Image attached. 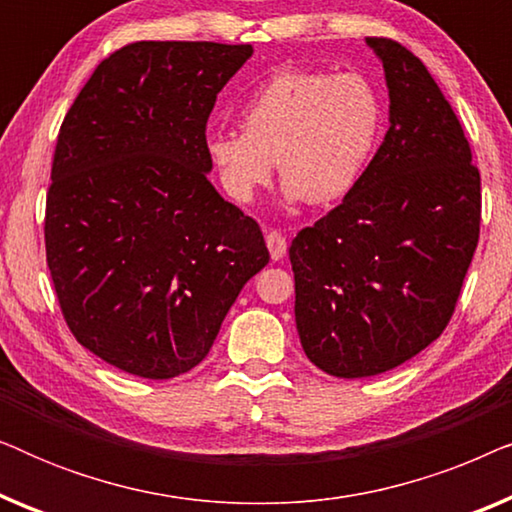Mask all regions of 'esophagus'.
Returning <instances> with one entry per match:
<instances>
[{"label": "esophagus", "instance_id": "esophagus-1", "mask_svg": "<svg viewBox=\"0 0 512 512\" xmlns=\"http://www.w3.org/2000/svg\"><path fill=\"white\" fill-rule=\"evenodd\" d=\"M265 242H268L272 261H282V258L286 256V249H289V242H286V237L279 233V230H270V233L265 235Z\"/></svg>", "mask_w": 512, "mask_h": 512}]
</instances>
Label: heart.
Returning <instances> with one entry per match:
<instances>
[{
	"label": "heart",
	"mask_w": 512,
	"mask_h": 512,
	"mask_svg": "<svg viewBox=\"0 0 512 512\" xmlns=\"http://www.w3.org/2000/svg\"><path fill=\"white\" fill-rule=\"evenodd\" d=\"M242 132L209 130L205 156L235 202H251L275 170L289 200L331 205L356 186L382 132V102L361 74L279 69L237 114Z\"/></svg>",
	"instance_id": "heart-1"
}]
</instances>
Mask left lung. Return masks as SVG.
<instances>
[{"instance_id": "1", "label": "left lung", "mask_w": 512, "mask_h": 512, "mask_svg": "<svg viewBox=\"0 0 512 512\" xmlns=\"http://www.w3.org/2000/svg\"><path fill=\"white\" fill-rule=\"evenodd\" d=\"M389 130L345 200L293 237L296 326L335 377L401 366L450 324L480 237V170L457 114L415 53L368 37Z\"/></svg>"}]
</instances>
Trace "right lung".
Returning a JSON list of instances; mask_svg holds the SVG:
<instances>
[{"label": "right lung", "instance_id": "1", "mask_svg": "<svg viewBox=\"0 0 512 512\" xmlns=\"http://www.w3.org/2000/svg\"><path fill=\"white\" fill-rule=\"evenodd\" d=\"M249 58V44L132 41L60 125L46 263L76 342L123 373L198 366L270 261L261 226L207 179V118Z\"/></svg>", "mask_w": 512, "mask_h": 512}]
</instances>
